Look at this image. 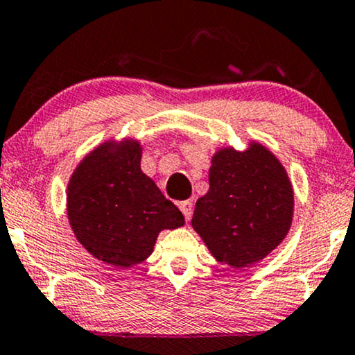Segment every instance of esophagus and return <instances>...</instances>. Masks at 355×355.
Here are the masks:
<instances>
[{"label": "esophagus", "mask_w": 355, "mask_h": 355, "mask_svg": "<svg viewBox=\"0 0 355 355\" xmlns=\"http://www.w3.org/2000/svg\"><path fill=\"white\" fill-rule=\"evenodd\" d=\"M179 209H181V211L184 214V217H186V220L189 222L192 217V210H194V204H192L191 200H184L179 204Z\"/></svg>", "instance_id": "1"}]
</instances>
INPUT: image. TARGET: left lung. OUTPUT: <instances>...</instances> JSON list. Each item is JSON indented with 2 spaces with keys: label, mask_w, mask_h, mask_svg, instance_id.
<instances>
[{
  "label": "left lung",
  "mask_w": 355,
  "mask_h": 355,
  "mask_svg": "<svg viewBox=\"0 0 355 355\" xmlns=\"http://www.w3.org/2000/svg\"><path fill=\"white\" fill-rule=\"evenodd\" d=\"M209 184L191 223L218 262L250 268L284 241L293 220V187L268 146L251 140L243 151H215Z\"/></svg>",
  "instance_id": "obj_1"
}]
</instances>
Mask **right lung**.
<instances>
[{"label":"right lung","instance_id":"obj_1","mask_svg":"<svg viewBox=\"0 0 355 355\" xmlns=\"http://www.w3.org/2000/svg\"><path fill=\"white\" fill-rule=\"evenodd\" d=\"M141 151L135 138L104 141L78 163L68 181L71 232L91 256L114 268L144 262L163 230L186 223L141 171Z\"/></svg>","mask_w":355,"mask_h":355}]
</instances>
